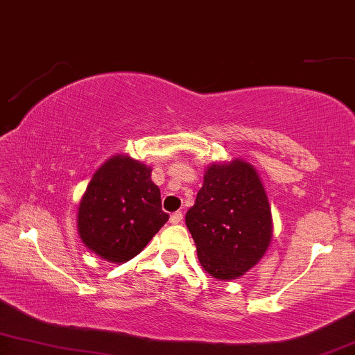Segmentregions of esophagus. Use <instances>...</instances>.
<instances>
[{
  "mask_svg": "<svg viewBox=\"0 0 355 355\" xmlns=\"http://www.w3.org/2000/svg\"><path fill=\"white\" fill-rule=\"evenodd\" d=\"M182 222H183V214L182 212H173L171 216V223L177 225V223H182Z\"/></svg>",
  "mask_w": 355,
  "mask_h": 355,
  "instance_id": "esophagus-1",
  "label": "esophagus"
}]
</instances>
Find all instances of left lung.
Returning <instances> with one entry per match:
<instances>
[{"mask_svg":"<svg viewBox=\"0 0 355 355\" xmlns=\"http://www.w3.org/2000/svg\"><path fill=\"white\" fill-rule=\"evenodd\" d=\"M184 220L199 262L218 279L238 278L256 266L273 232L263 184L251 164L241 159L207 167Z\"/></svg>","mask_w":355,"mask_h":355,"instance_id":"left-lung-1","label":"left lung"}]
</instances>
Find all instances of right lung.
<instances>
[{
	"instance_id": "right-lung-1",
	"label": "right lung",
	"mask_w": 355,
	"mask_h": 355,
	"mask_svg": "<svg viewBox=\"0 0 355 355\" xmlns=\"http://www.w3.org/2000/svg\"><path fill=\"white\" fill-rule=\"evenodd\" d=\"M168 220L151 167L117 154L94 172L78 206L85 246L109 262L133 259Z\"/></svg>"
}]
</instances>
